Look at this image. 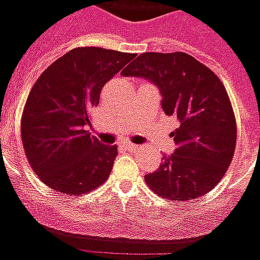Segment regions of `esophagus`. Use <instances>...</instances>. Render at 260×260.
<instances>
[{"instance_id": "esophagus-1", "label": "esophagus", "mask_w": 260, "mask_h": 260, "mask_svg": "<svg viewBox=\"0 0 260 260\" xmlns=\"http://www.w3.org/2000/svg\"><path fill=\"white\" fill-rule=\"evenodd\" d=\"M124 147H126V149H127V151H137L138 149V145H136V144H132V143H126L124 144Z\"/></svg>"}]
</instances>
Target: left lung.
Here are the masks:
<instances>
[{"mask_svg":"<svg viewBox=\"0 0 260 260\" xmlns=\"http://www.w3.org/2000/svg\"><path fill=\"white\" fill-rule=\"evenodd\" d=\"M124 76L155 83L164 96L162 108L179 120L172 133L177 148L165 155L160 168L144 180L149 188L170 201L197 200L223 179L237 143V123L221 80L185 52H144Z\"/></svg>","mask_w":260,"mask_h":260,"instance_id":"left-lung-1","label":"left lung"}]
</instances>
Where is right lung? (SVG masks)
Segmentation results:
<instances>
[{
	"instance_id": "right-lung-1",
	"label": "right lung",
	"mask_w": 260,
	"mask_h": 260,
	"mask_svg": "<svg viewBox=\"0 0 260 260\" xmlns=\"http://www.w3.org/2000/svg\"><path fill=\"white\" fill-rule=\"evenodd\" d=\"M133 58L136 54L79 47L52 62L34 83L20 133L31 169L50 188L75 197L107 181L117 147L101 144L86 127L102 87Z\"/></svg>"
}]
</instances>
